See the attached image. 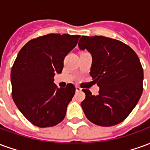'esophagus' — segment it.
I'll list each match as a JSON object with an SVG mask.
<instances>
[{
	"instance_id": "esophagus-1",
	"label": "esophagus",
	"mask_w": 150,
	"mask_h": 150,
	"mask_svg": "<svg viewBox=\"0 0 150 150\" xmlns=\"http://www.w3.org/2000/svg\"><path fill=\"white\" fill-rule=\"evenodd\" d=\"M75 91H77V92H79V91H81L82 89L79 88V87H78V86H76V87H75Z\"/></svg>"
}]
</instances>
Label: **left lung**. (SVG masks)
I'll return each instance as SVG.
<instances>
[{"label":"left lung","mask_w":150,"mask_h":150,"mask_svg":"<svg viewBox=\"0 0 150 150\" xmlns=\"http://www.w3.org/2000/svg\"><path fill=\"white\" fill-rule=\"evenodd\" d=\"M79 48L92 57L91 75L100 88L93 96L88 89L81 107L90 121L109 127L122 122L135 108L143 91V69L133 50L118 40L82 36Z\"/></svg>","instance_id":"left-lung-1"}]
</instances>
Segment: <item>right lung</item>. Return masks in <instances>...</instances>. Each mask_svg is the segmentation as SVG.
<instances>
[{
	"mask_svg": "<svg viewBox=\"0 0 150 150\" xmlns=\"http://www.w3.org/2000/svg\"><path fill=\"white\" fill-rule=\"evenodd\" d=\"M79 35L50 34L30 40L18 53L11 70L13 100L23 116L40 128L51 127L64 119L75 92L68 83L58 88L63 60L75 48Z\"/></svg>",
	"mask_w": 150,
	"mask_h": 150,
	"instance_id": "1",
	"label": "right lung"
}]
</instances>
